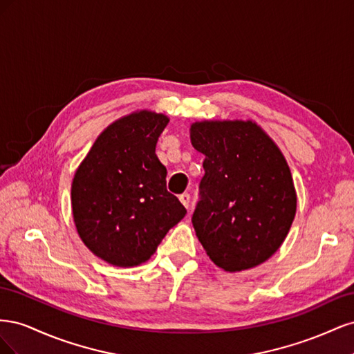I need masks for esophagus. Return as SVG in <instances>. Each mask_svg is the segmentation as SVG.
<instances>
[{
	"mask_svg": "<svg viewBox=\"0 0 354 354\" xmlns=\"http://www.w3.org/2000/svg\"><path fill=\"white\" fill-rule=\"evenodd\" d=\"M178 199H180V202L183 203V205H185L186 208H189V205H190V195H189V194L180 195V196H178Z\"/></svg>",
	"mask_w": 354,
	"mask_h": 354,
	"instance_id": "esophagus-1",
	"label": "esophagus"
}]
</instances>
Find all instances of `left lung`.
I'll return each mask as SVG.
<instances>
[{"label": "left lung", "instance_id": "left-lung-1", "mask_svg": "<svg viewBox=\"0 0 354 354\" xmlns=\"http://www.w3.org/2000/svg\"><path fill=\"white\" fill-rule=\"evenodd\" d=\"M190 140L205 155L192 216L203 250L226 272L269 260L297 209L292 176L279 147L251 121L195 122Z\"/></svg>", "mask_w": 354, "mask_h": 354}]
</instances>
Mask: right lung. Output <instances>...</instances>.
Instances as JSON below:
<instances>
[{"instance_id":"right-lung-1","label":"right lung","mask_w":354,"mask_h":354,"mask_svg":"<svg viewBox=\"0 0 354 354\" xmlns=\"http://www.w3.org/2000/svg\"><path fill=\"white\" fill-rule=\"evenodd\" d=\"M168 121L162 113L142 111L113 122L75 173V226L87 248L109 264L145 263L186 216L167 190V168L155 153Z\"/></svg>"}]
</instances>
